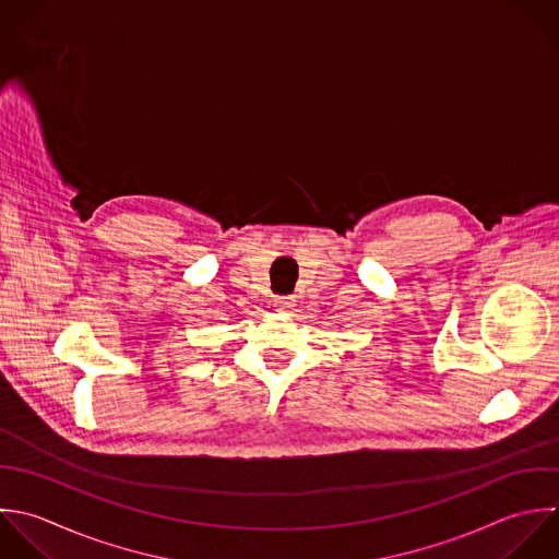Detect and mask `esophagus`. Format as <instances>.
Masks as SVG:
<instances>
[{
  "label": "esophagus",
  "instance_id": "esophagus-1",
  "mask_svg": "<svg viewBox=\"0 0 559 559\" xmlns=\"http://www.w3.org/2000/svg\"><path fill=\"white\" fill-rule=\"evenodd\" d=\"M274 307H276L278 311H287L289 307H294V298H276V300H274Z\"/></svg>",
  "mask_w": 559,
  "mask_h": 559
}]
</instances>
